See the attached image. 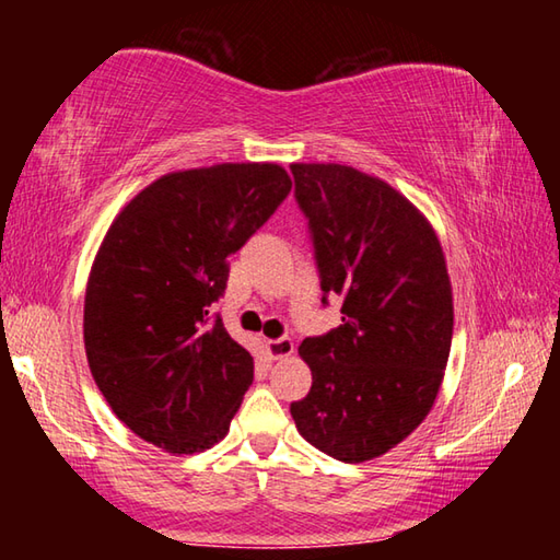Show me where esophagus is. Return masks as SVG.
<instances>
[{"label":"esophagus","mask_w":560,"mask_h":560,"mask_svg":"<svg viewBox=\"0 0 560 560\" xmlns=\"http://www.w3.org/2000/svg\"><path fill=\"white\" fill-rule=\"evenodd\" d=\"M269 353L271 358H287L293 353V340L289 336H281V338H273L269 340Z\"/></svg>","instance_id":"1"}]
</instances>
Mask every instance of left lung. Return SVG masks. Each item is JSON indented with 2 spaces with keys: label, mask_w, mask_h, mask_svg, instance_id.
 <instances>
[{
  "label": "left lung",
  "mask_w": 560,
  "mask_h": 560,
  "mask_svg": "<svg viewBox=\"0 0 560 560\" xmlns=\"http://www.w3.org/2000/svg\"><path fill=\"white\" fill-rule=\"evenodd\" d=\"M324 291L340 326L299 346L314 385L291 402L301 438L338 462L381 457L438 397L452 346V289L428 220L383 179L291 165Z\"/></svg>",
  "instance_id": "1"
}]
</instances>
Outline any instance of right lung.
<instances>
[{"instance_id":"right-lung-1","label":"right lung","mask_w":560,"mask_h":560,"mask_svg":"<svg viewBox=\"0 0 560 560\" xmlns=\"http://www.w3.org/2000/svg\"><path fill=\"white\" fill-rule=\"evenodd\" d=\"M291 192L287 170L224 163L155 179L126 205L93 261L83 340L120 422L173 454L220 442L254 360L212 303L230 257Z\"/></svg>"}]
</instances>
